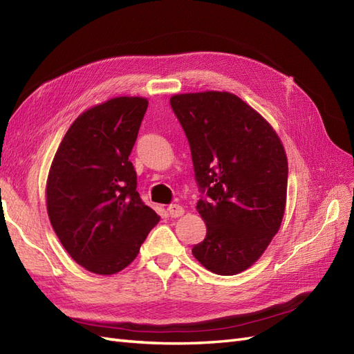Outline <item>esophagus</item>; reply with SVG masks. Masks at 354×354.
<instances>
[{"label":"esophagus","mask_w":354,"mask_h":354,"mask_svg":"<svg viewBox=\"0 0 354 354\" xmlns=\"http://www.w3.org/2000/svg\"><path fill=\"white\" fill-rule=\"evenodd\" d=\"M167 212L171 218H178V216L184 214V209H183V206H179V205H170L167 207Z\"/></svg>","instance_id":"1"}]
</instances>
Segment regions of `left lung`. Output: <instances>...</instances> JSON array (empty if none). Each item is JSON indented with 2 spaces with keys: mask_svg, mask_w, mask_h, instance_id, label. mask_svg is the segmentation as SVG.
Instances as JSON below:
<instances>
[{
  "mask_svg": "<svg viewBox=\"0 0 354 354\" xmlns=\"http://www.w3.org/2000/svg\"><path fill=\"white\" fill-rule=\"evenodd\" d=\"M170 106L188 139L202 194L197 211L206 238L193 256L214 274H239L263 254L283 221V143L263 116L230 93L178 94Z\"/></svg>",
  "mask_w": 354,
  "mask_h": 354,
  "instance_id": "obj_1",
  "label": "left lung"
}]
</instances>
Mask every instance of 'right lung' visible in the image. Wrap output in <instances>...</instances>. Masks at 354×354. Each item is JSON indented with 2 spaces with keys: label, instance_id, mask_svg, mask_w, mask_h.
I'll return each instance as SVG.
<instances>
[{
  "label": "right lung",
  "instance_id": "right-lung-1",
  "mask_svg": "<svg viewBox=\"0 0 354 354\" xmlns=\"http://www.w3.org/2000/svg\"><path fill=\"white\" fill-rule=\"evenodd\" d=\"M148 100L116 97L71 124L48 176V214L62 247L76 263L112 275L139 254L160 221L138 193L129 160Z\"/></svg>",
  "mask_w": 354,
  "mask_h": 354
}]
</instances>
